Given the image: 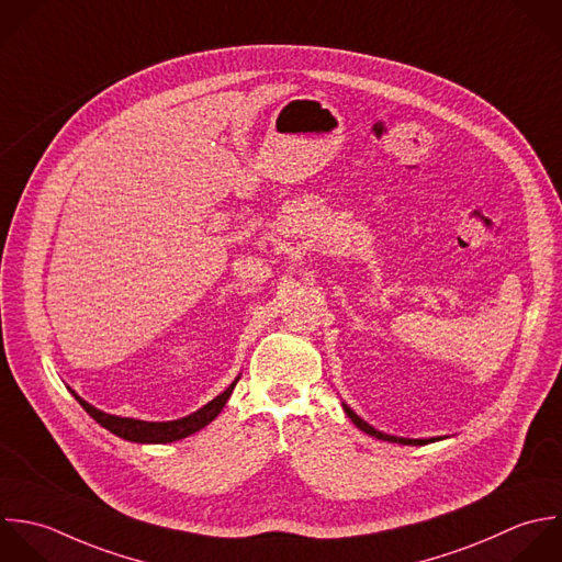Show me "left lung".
<instances>
[{
	"label": "left lung",
	"mask_w": 562,
	"mask_h": 562,
	"mask_svg": "<svg viewBox=\"0 0 562 562\" xmlns=\"http://www.w3.org/2000/svg\"><path fill=\"white\" fill-rule=\"evenodd\" d=\"M344 409H346V414H348V418L361 429V431H366L368 436H372V438H379V440H385V442H398V445H412V447H423V445H429V442H438V440H442V438H420V440H414V438H396V436H390V434H383V431H379V429H374L372 425H368L363 418H359L346 403H344Z\"/></svg>",
	"instance_id": "left-lung-1"
}]
</instances>
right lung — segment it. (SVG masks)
<instances>
[{
  "instance_id": "add662e5",
  "label": "right lung",
  "mask_w": 562,
  "mask_h": 562,
  "mask_svg": "<svg viewBox=\"0 0 562 562\" xmlns=\"http://www.w3.org/2000/svg\"><path fill=\"white\" fill-rule=\"evenodd\" d=\"M238 379L223 392L218 394L214 401H210L207 405H203L199 412L179 418V420H168V423H146V420H135V418H122V416H111L104 414L95 407H91L87 401H82L76 392H71V396L82 405V409L106 431H111L117 438H124L128 442H139V445H168L175 440H183L192 434H196L199 429H203L205 425H210L221 409L225 407L229 394L234 392Z\"/></svg>"
}]
</instances>
